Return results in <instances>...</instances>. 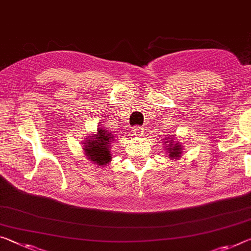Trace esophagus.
<instances>
[{
  "label": "esophagus",
  "instance_id": "esophagus-1",
  "mask_svg": "<svg viewBox=\"0 0 251 251\" xmlns=\"http://www.w3.org/2000/svg\"><path fill=\"white\" fill-rule=\"evenodd\" d=\"M133 134L135 135V136H142L143 128L141 126H134L133 127Z\"/></svg>",
  "mask_w": 251,
  "mask_h": 251
}]
</instances>
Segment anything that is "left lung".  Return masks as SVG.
Segmentation results:
<instances>
[{
	"label": "left lung",
	"mask_w": 251,
	"mask_h": 251,
	"mask_svg": "<svg viewBox=\"0 0 251 251\" xmlns=\"http://www.w3.org/2000/svg\"><path fill=\"white\" fill-rule=\"evenodd\" d=\"M166 143H169L168 146H166V149H168V152L170 153V157L171 158H177L181 156V153H182V147L180 145V143L176 142V144H174L173 141L171 140V138H166L164 144Z\"/></svg>",
	"instance_id": "obj_1"
}]
</instances>
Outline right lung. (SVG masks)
Returning a JSON list of instances; mask_svg holds the SVG:
<instances>
[{
  "mask_svg": "<svg viewBox=\"0 0 251 251\" xmlns=\"http://www.w3.org/2000/svg\"><path fill=\"white\" fill-rule=\"evenodd\" d=\"M115 140V136L105 128H98L97 133L89 136L88 140L83 143V151L90 161L98 165H106L111 161L110 145Z\"/></svg>",
  "mask_w": 251,
  "mask_h": 251,
  "instance_id": "1",
  "label": "right lung"
}]
</instances>
